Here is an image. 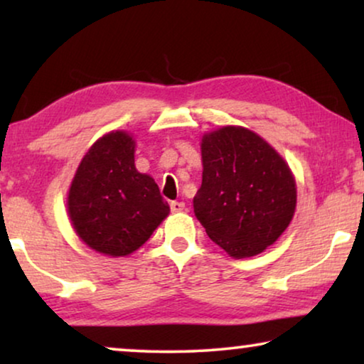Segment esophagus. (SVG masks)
Listing matches in <instances>:
<instances>
[{
  "instance_id": "obj_1",
  "label": "esophagus",
  "mask_w": 364,
  "mask_h": 364,
  "mask_svg": "<svg viewBox=\"0 0 364 364\" xmlns=\"http://www.w3.org/2000/svg\"><path fill=\"white\" fill-rule=\"evenodd\" d=\"M171 210L172 212H183L186 210V203L173 200V202H171Z\"/></svg>"
}]
</instances>
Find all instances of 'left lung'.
Instances as JSON below:
<instances>
[{
    "mask_svg": "<svg viewBox=\"0 0 364 364\" xmlns=\"http://www.w3.org/2000/svg\"><path fill=\"white\" fill-rule=\"evenodd\" d=\"M202 186L193 212L207 235L233 258L258 255L290 225L296 186L275 149L245 127L202 137Z\"/></svg>",
    "mask_w": 364,
    "mask_h": 364,
    "instance_id": "left-lung-1",
    "label": "left lung"
}]
</instances>
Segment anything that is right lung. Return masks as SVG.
<instances>
[{
	"instance_id": "1",
	"label": "right lung",
	"mask_w": 364,
	"mask_h": 364,
	"mask_svg": "<svg viewBox=\"0 0 364 364\" xmlns=\"http://www.w3.org/2000/svg\"><path fill=\"white\" fill-rule=\"evenodd\" d=\"M134 147L124 131L97 139L69 188L74 230L87 247L109 257L136 252L171 212L154 178L137 172Z\"/></svg>"
}]
</instances>
